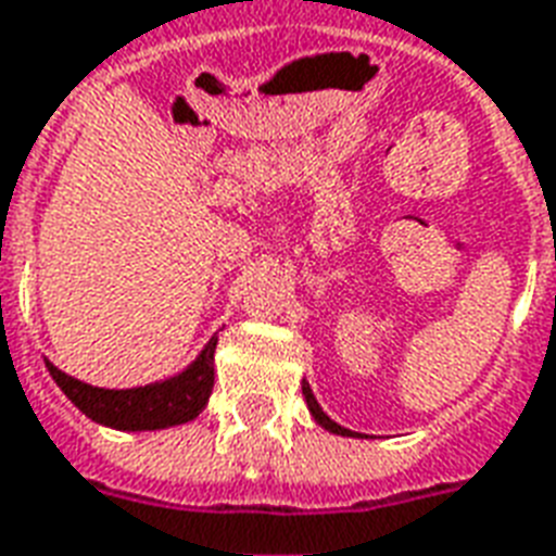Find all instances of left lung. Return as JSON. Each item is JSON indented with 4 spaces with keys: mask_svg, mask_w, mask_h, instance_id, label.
<instances>
[{
    "mask_svg": "<svg viewBox=\"0 0 556 556\" xmlns=\"http://www.w3.org/2000/svg\"><path fill=\"white\" fill-rule=\"evenodd\" d=\"M303 397H306V404H309V413L315 415V421H318L320 427H327V430H330V433L353 435L351 430H344V427H341V425H336V421H332L330 415H327V413H324V409H320L318 401H315V394H312V389H309V386H306V382H303Z\"/></svg>",
    "mask_w": 556,
    "mask_h": 556,
    "instance_id": "1",
    "label": "left lung"
}]
</instances>
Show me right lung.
Instances as JSON below:
<instances>
[{"mask_svg": "<svg viewBox=\"0 0 556 556\" xmlns=\"http://www.w3.org/2000/svg\"><path fill=\"white\" fill-rule=\"evenodd\" d=\"M215 344L217 336H212L194 365L174 380L143 386V389H123V392L73 380L49 362L47 368L52 380L61 386V392L93 421L114 430H162V427L191 421L208 404V394L215 386Z\"/></svg>", "mask_w": 556, "mask_h": 556, "instance_id": "right-lung-1", "label": "right lung"}]
</instances>
